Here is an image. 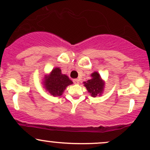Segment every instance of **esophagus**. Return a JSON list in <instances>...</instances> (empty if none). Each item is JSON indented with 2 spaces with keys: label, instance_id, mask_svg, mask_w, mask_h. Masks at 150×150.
I'll return each mask as SVG.
<instances>
[{
  "label": "esophagus",
  "instance_id": "obj_1",
  "mask_svg": "<svg viewBox=\"0 0 150 150\" xmlns=\"http://www.w3.org/2000/svg\"><path fill=\"white\" fill-rule=\"evenodd\" d=\"M73 81L75 84H78L80 82V80H78V79H74Z\"/></svg>",
  "mask_w": 150,
  "mask_h": 150
}]
</instances>
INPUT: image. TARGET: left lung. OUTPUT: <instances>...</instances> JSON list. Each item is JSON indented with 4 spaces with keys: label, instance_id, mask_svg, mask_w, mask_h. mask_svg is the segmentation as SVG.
I'll use <instances>...</instances> for the list:
<instances>
[{
    "label": "left lung",
    "instance_id": "1",
    "mask_svg": "<svg viewBox=\"0 0 150 150\" xmlns=\"http://www.w3.org/2000/svg\"><path fill=\"white\" fill-rule=\"evenodd\" d=\"M91 76L92 77V78L87 80V82H85L84 84L88 92L91 94V96L94 97L98 94H101L104 89V84L101 80L99 74H98L97 72L93 73Z\"/></svg>",
    "mask_w": 150,
    "mask_h": 150
}]
</instances>
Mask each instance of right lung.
I'll return each instance as SVG.
<instances>
[{
	"instance_id": "1",
	"label": "right lung",
	"mask_w": 150,
	"mask_h": 150,
	"mask_svg": "<svg viewBox=\"0 0 150 150\" xmlns=\"http://www.w3.org/2000/svg\"><path fill=\"white\" fill-rule=\"evenodd\" d=\"M73 82L67 75L61 73L59 68H56L51 71L48 77H45L44 85L46 89L53 96H61L63 91Z\"/></svg>"
}]
</instances>
